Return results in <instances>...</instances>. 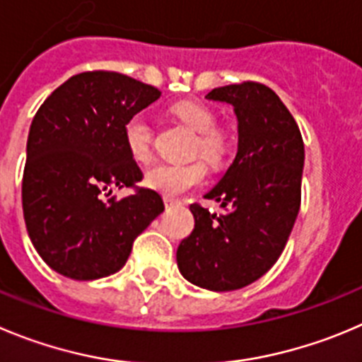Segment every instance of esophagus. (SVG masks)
<instances>
[{
  "mask_svg": "<svg viewBox=\"0 0 362 362\" xmlns=\"http://www.w3.org/2000/svg\"><path fill=\"white\" fill-rule=\"evenodd\" d=\"M178 204H180V202H178L177 198L164 197V205H165V207H173V205H178Z\"/></svg>",
  "mask_w": 362,
  "mask_h": 362,
  "instance_id": "esophagus-1",
  "label": "esophagus"
}]
</instances>
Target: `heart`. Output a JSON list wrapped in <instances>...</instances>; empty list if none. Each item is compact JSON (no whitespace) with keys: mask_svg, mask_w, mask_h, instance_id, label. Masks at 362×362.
<instances>
[{"mask_svg":"<svg viewBox=\"0 0 362 362\" xmlns=\"http://www.w3.org/2000/svg\"><path fill=\"white\" fill-rule=\"evenodd\" d=\"M171 112L187 124L197 137L194 151L211 165L221 164L228 151L227 137L216 130V116L209 107L197 101H178ZM124 143L135 162H148L151 157V127L141 114L130 117L124 124ZM205 178V168L200 162L187 164H158L144 175V185L164 197H177L200 184Z\"/></svg>","mask_w":362,"mask_h":362,"instance_id":"b5f03b06","label":"heart"}]
</instances>
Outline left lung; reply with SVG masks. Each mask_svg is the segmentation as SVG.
Instances as JSON below:
<instances>
[{
  "mask_svg": "<svg viewBox=\"0 0 362 362\" xmlns=\"http://www.w3.org/2000/svg\"><path fill=\"white\" fill-rule=\"evenodd\" d=\"M232 105L238 153L205 194L225 212L192 204L194 228L177 250L182 276L209 291H234L261 279L280 257L300 211L305 151L295 117L269 87L255 82L212 89Z\"/></svg>",
  "mask_w": 362,
  "mask_h": 362,
  "instance_id": "obj_1",
  "label": "left lung"
}]
</instances>
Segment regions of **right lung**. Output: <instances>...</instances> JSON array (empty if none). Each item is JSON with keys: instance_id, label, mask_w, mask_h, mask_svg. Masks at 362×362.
Returning a JSON list of instances; mask_svg holds the SVG:
<instances>
[{"instance_id": "obj_1", "label": "right lung", "mask_w": 362, "mask_h": 362, "mask_svg": "<svg viewBox=\"0 0 362 362\" xmlns=\"http://www.w3.org/2000/svg\"><path fill=\"white\" fill-rule=\"evenodd\" d=\"M160 90L114 71L71 76L40 105L26 143L23 214L32 245L60 275L96 280L119 272L132 243L164 211L160 194L114 187L143 178L124 124Z\"/></svg>"}]
</instances>
